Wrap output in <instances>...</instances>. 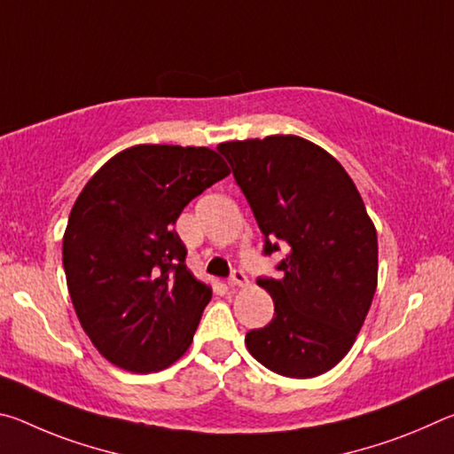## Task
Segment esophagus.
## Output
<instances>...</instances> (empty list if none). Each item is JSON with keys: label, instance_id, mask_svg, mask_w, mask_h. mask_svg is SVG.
<instances>
[{"label": "esophagus", "instance_id": "esophagus-1", "mask_svg": "<svg viewBox=\"0 0 454 454\" xmlns=\"http://www.w3.org/2000/svg\"><path fill=\"white\" fill-rule=\"evenodd\" d=\"M228 284L230 286H246V284H248V278H246V274L242 270H234L232 276H230Z\"/></svg>", "mask_w": 454, "mask_h": 454}]
</instances>
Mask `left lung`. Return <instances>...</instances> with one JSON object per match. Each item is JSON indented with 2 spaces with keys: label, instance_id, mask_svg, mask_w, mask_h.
Segmentation results:
<instances>
[{
  "label": "left lung",
  "instance_id": "left-lung-1",
  "mask_svg": "<svg viewBox=\"0 0 454 454\" xmlns=\"http://www.w3.org/2000/svg\"><path fill=\"white\" fill-rule=\"evenodd\" d=\"M266 236L286 250L280 278H260L274 301L268 326L246 334L260 364L312 379L348 355L379 280V240L347 170L301 136L218 144Z\"/></svg>",
  "mask_w": 454,
  "mask_h": 454
}]
</instances>
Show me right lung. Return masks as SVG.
Masks as SVG:
<instances>
[{
    "mask_svg": "<svg viewBox=\"0 0 454 454\" xmlns=\"http://www.w3.org/2000/svg\"><path fill=\"white\" fill-rule=\"evenodd\" d=\"M230 168L204 145L137 144L80 192L64 232V270L82 328L124 371H164L194 340L212 288L188 270L174 224Z\"/></svg>",
    "mask_w": 454,
    "mask_h": 454,
    "instance_id": "obj_1",
    "label": "right lung"
}]
</instances>
